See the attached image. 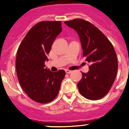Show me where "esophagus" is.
<instances>
[{
  "instance_id": "1",
  "label": "esophagus",
  "mask_w": 129,
  "mask_h": 129,
  "mask_svg": "<svg viewBox=\"0 0 129 129\" xmlns=\"http://www.w3.org/2000/svg\"><path fill=\"white\" fill-rule=\"evenodd\" d=\"M65 71H66V73H67V74H70V73L72 72L71 70H66Z\"/></svg>"
}]
</instances>
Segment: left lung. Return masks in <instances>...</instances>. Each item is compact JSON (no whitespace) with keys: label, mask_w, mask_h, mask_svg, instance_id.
<instances>
[{"label":"left lung","mask_w":129,"mask_h":129,"mask_svg":"<svg viewBox=\"0 0 129 129\" xmlns=\"http://www.w3.org/2000/svg\"><path fill=\"white\" fill-rule=\"evenodd\" d=\"M64 23L77 31L83 57L90 64L89 71L82 72L77 84L79 91L88 100H100L109 92L117 74L118 59L114 48L105 35L88 21L76 19Z\"/></svg>","instance_id":"1"}]
</instances>
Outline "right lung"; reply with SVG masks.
Wrapping results in <instances>:
<instances>
[{
	"mask_svg": "<svg viewBox=\"0 0 129 129\" xmlns=\"http://www.w3.org/2000/svg\"><path fill=\"white\" fill-rule=\"evenodd\" d=\"M62 31L61 21H42L29 30L17 50L16 70L20 86L34 101L47 103L59 92L65 71L45 67L53 41Z\"/></svg>",
	"mask_w": 129,
	"mask_h": 129,
	"instance_id": "1",
	"label": "right lung"
}]
</instances>
